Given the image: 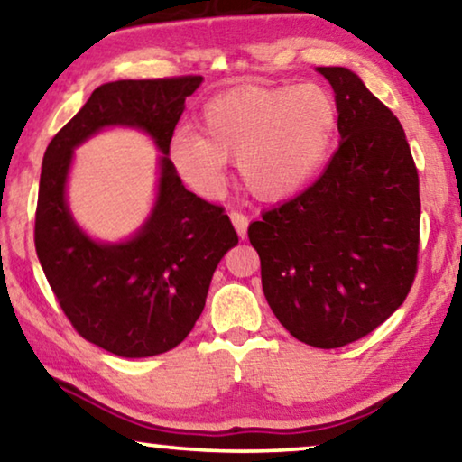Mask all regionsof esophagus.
Wrapping results in <instances>:
<instances>
[{"instance_id": "34e87169", "label": "esophagus", "mask_w": 462, "mask_h": 462, "mask_svg": "<svg viewBox=\"0 0 462 462\" xmlns=\"http://www.w3.org/2000/svg\"><path fill=\"white\" fill-rule=\"evenodd\" d=\"M230 219H232L234 228H236V232H238V236L245 238L246 228H249V217H246L245 213H240V211H232Z\"/></svg>"}]
</instances>
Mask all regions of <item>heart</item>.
I'll return each mask as SVG.
<instances>
[{
	"instance_id": "heart-1",
	"label": "heart",
	"mask_w": 462,
	"mask_h": 462,
	"mask_svg": "<svg viewBox=\"0 0 462 462\" xmlns=\"http://www.w3.org/2000/svg\"><path fill=\"white\" fill-rule=\"evenodd\" d=\"M338 126L334 95L318 82L245 85L205 103L201 133L180 128L170 139V160L199 192L224 187L228 160L238 162L246 190L280 201L318 174Z\"/></svg>"
}]
</instances>
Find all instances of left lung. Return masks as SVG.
Listing matches in <instances>:
<instances>
[{
    "label": "left lung",
    "instance_id": "obj_1",
    "mask_svg": "<svg viewBox=\"0 0 462 462\" xmlns=\"http://www.w3.org/2000/svg\"><path fill=\"white\" fill-rule=\"evenodd\" d=\"M338 106L340 147L307 190L249 226L278 321L315 348L361 340L411 292L419 174L394 114L346 68H318Z\"/></svg>",
    "mask_w": 462,
    "mask_h": 462
}]
</instances>
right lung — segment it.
<instances>
[{
	"label": "right lung",
	"mask_w": 462,
	"mask_h": 462,
	"mask_svg": "<svg viewBox=\"0 0 462 462\" xmlns=\"http://www.w3.org/2000/svg\"><path fill=\"white\" fill-rule=\"evenodd\" d=\"M201 77L106 82L53 136L41 168L34 249L61 311L82 338L141 359L176 348L203 313L211 275L238 243L224 208L182 187L170 139ZM147 129L162 149L156 209L128 244L99 245L65 208L71 149L103 125Z\"/></svg>",
	"instance_id": "obj_1"
}]
</instances>
